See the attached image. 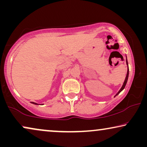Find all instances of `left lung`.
Listing matches in <instances>:
<instances>
[{"instance_id": "obj_1", "label": "left lung", "mask_w": 147, "mask_h": 147, "mask_svg": "<svg viewBox=\"0 0 147 147\" xmlns=\"http://www.w3.org/2000/svg\"><path fill=\"white\" fill-rule=\"evenodd\" d=\"M126 65H127V67H128V69H127V74H126V78H125V80H124V83H123V85H122V88H120V90H119V91L118 92V93L116 94L115 95V96H117V95H118V94H119L120 92H121L122 90H124V88H125V86H126V83H127V81H128V74H129V69H128V61H127V58H126Z\"/></svg>"}]
</instances>
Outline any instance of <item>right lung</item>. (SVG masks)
<instances>
[{"mask_svg":"<svg viewBox=\"0 0 147 147\" xmlns=\"http://www.w3.org/2000/svg\"><path fill=\"white\" fill-rule=\"evenodd\" d=\"M31 103H32V104H35V105H38V104H37V103H35V102H31Z\"/></svg>","mask_w":147,"mask_h":147,"instance_id":"1","label":"right lung"}]
</instances>
